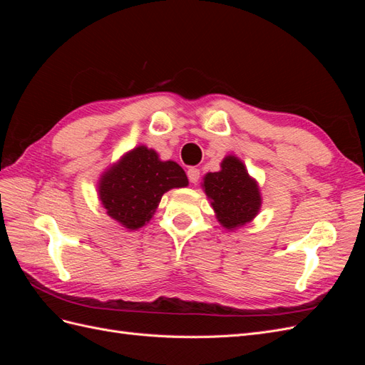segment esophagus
<instances>
[{
    "instance_id": "esophagus-1",
    "label": "esophagus",
    "mask_w": 365,
    "mask_h": 365,
    "mask_svg": "<svg viewBox=\"0 0 365 365\" xmlns=\"http://www.w3.org/2000/svg\"><path fill=\"white\" fill-rule=\"evenodd\" d=\"M200 169H196V168H190L189 170H187V176H189V181L192 182V184H196L197 181H200Z\"/></svg>"
}]
</instances>
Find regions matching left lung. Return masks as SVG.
I'll return each mask as SVG.
<instances>
[{
	"mask_svg": "<svg viewBox=\"0 0 365 365\" xmlns=\"http://www.w3.org/2000/svg\"><path fill=\"white\" fill-rule=\"evenodd\" d=\"M202 187L224 228L235 230L257 216L262 205L259 185L237 157H225L219 172L204 176Z\"/></svg>",
	"mask_w": 365,
	"mask_h": 365,
	"instance_id": "left-lung-1",
	"label": "left lung"
}]
</instances>
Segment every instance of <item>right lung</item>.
Wrapping results in <instances>:
<instances>
[{"label":"right lung","instance_id":"right-lung-1","mask_svg":"<svg viewBox=\"0 0 365 365\" xmlns=\"http://www.w3.org/2000/svg\"><path fill=\"white\" fill-rule=\"evenodd\" d=\"M189 185L187 175L175 161H161L158 153L138 146L125 153L98 181V197L118 224L138 230L152 219L161 196Z\"/></svg>","mask_w":365,"mask_h":365}]
</instances>
